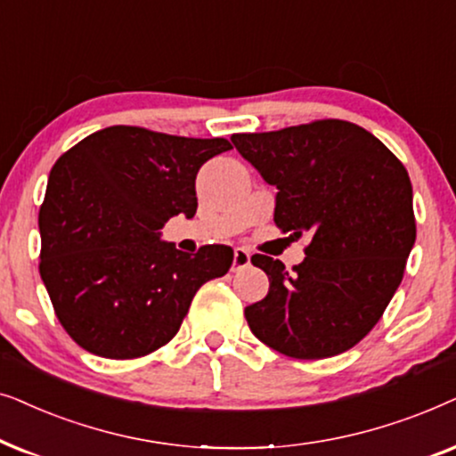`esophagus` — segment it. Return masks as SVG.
Masks as SVG:
<instances>
[{
  "label": "esophagus",
  "instance_id": "obj_1",
  "mask_svg": "<svg viewBox=\"0 0 456 456\" xmlns=\"http://www.w3.org/2000/svg\"><path fill=\"white\" fill-rule=\"evenodd\" d=\"M250 265V252L244 250V248H235L233 252V265H232V271H241L246 269V266Z\"/></svg>",
  "mask_w": 456,
  "mask_h": 456
}]
</instances>
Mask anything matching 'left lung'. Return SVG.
<instances>
[{
  "label": "left lung",
  "instance_id": "left-lung-1",
  "mask_svg": "<svg viewBox=\"0 0 456 456\" xmlns=\"http://www.w3.org/2000/svg\"><path fill=\"white\" fill-rule=\"evenodd\" d=\"M232 142L277 187L275 224L302 238L306 258L254 254L269 294L246 306L254 336L291 359H330L356 346L390 305L415 244L412 185L403 162L378 137L325 118Z\"/></svg>",
  "mask_w": 456,
  "mask_h": 456
}]
</instances>
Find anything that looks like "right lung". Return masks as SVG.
<instances>
[{"mask_svg": "<svg viewBox=\"0 0 456 456\" xmlns=\"http://www.w3.org/2000/svg\"><path fill=\"white\" fill-rule=\"evenodd\" d=\"M232 150L117 125L58 158L39 210V273L66 333L91 354L137 359L171 342L196 291L233 263L229 246L190 256L160 240L171 216L196 215V175Z\"/></svg>", "mask_w": 456, "mask_h": 456, "instance_id": "add662e5", "label": "right lung"}]
</instances>
